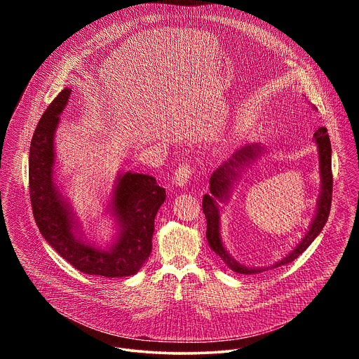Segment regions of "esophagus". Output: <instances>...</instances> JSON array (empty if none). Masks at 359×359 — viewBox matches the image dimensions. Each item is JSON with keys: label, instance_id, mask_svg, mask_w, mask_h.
Returning <instances> with one entry per match:
<instances>
[{"label": "esophagus", "instance_id": "obj_1", "mask_svg": "<svg viewBox=\"0 0 359 359\" xmlns=\"http://www.w3.org/2000/svg\"><path fill=\"white\" fill-rule=\"evenodd\" d=\"M193 175V166L189 163H180L173 173V183L176 186H184Z\"/></svg>", "mask_w": 359, "mask_h": 359}]
</instances>
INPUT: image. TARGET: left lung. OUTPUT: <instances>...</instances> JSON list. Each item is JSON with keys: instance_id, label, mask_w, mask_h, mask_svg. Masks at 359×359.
<instances>
[{"instance_id": "8db88e82", "label": "left lung", "mask_w": 359, "mask_h": 359, "mask_svg": "<svg viewBox=\"0 0 359 359\" xmlns=\"http://www.w3.org/2000/svg\"><path fill=\"white\" fill-rule=\"evenodd\" d=\"M314 139L320 149V170H321V196L318 198V210L317 216L313 220V224L305 234V237L299 241V244L291 251L285 259L276 263L274 267L285 266L294 262L299 254H302L306 247H309L314 238L321 233L323 227L325 226L330 210H331V201H332V169H331V142L327 132V128H318L314 133ZM257 151H260V146L251 144L244 146L240 150H237L231 159H229L226 163H223L210 177V194H204L203 197V213L206 216L208 222V231L206 237L209 241V245L212 250L219 255V257L227 264L229 269L238 274H259L262 271H266V269H248L241 264H238L234 259L230 257V254L223 247L220 233H219V209L216 200H222L227 196L229 189L231 186V182L237 176V169L245 165L250 159L257 156Z\"/></svg>"}]
</instances>
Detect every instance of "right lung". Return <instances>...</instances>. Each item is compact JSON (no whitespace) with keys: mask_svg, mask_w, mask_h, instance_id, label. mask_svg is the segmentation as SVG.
Returning a JSON list of instances; mask_svg holds the SVG:
<instances>
[{"mask_svg":"<svg viewBox=\"0 0 359 359\" xmlns=\"http://www.w3.org/2000/svg\"><path fill=\"white\" fill-rule=\"evenodd\" d=\"M69 95L71 89L65 88L50 102L31 140L28 176L35 223L43 238L76 270L89 276H133L150 255L155 217L166 200V190L155 177L128 172L119 177L112 200L121 227L114 247L100 250L79 241L72 233L69 206L53 179L54 132Z\"/></svg>","mask_w":359,"mask_h":359,"instance_id":"obj_1","label":"right lung"}]
</instances>
